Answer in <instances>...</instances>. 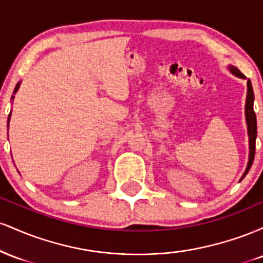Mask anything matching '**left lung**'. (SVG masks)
<instances>
[{
    "mask_svg": "<svg viewBox=\"0 0 263 263\" xmlns=\"http://www.w3.org/2000/svg\"><path fill=\"white\" fill-rule=\"evenodd\" d=\"M230 71L234 75H236L238 78H242L245 79V75L241 73L237 68L235 66H229ZM253 90L250 79L247 80V96H246V106H245V115H246V123H247V132H249V143H250V155H249V163H247V167L243 176L241 177V180L245 178L247 172L251 168L253 158H255V149H256V137H257V122H256V114L253 111Z\"/></svg>",
    "mask_w": 263,
    "mask_h": 263,
    "instance_id": "1",
    "label": "left lung"
}]
</instances>
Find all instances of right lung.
Segmentation results:
<instances>
[{"label": "right lung", "mask_w": 263, "mask_h": 263, "mask_svg": "<svg viewBox=\"0 0 263 263\" xmlns=\"http://www.w3.org/2000/svg\"><path fill=\"white\" fill-rule=\"evenodd\" d=\"M20 84H21V83H18L17 85H16V87H14V91H13V93H16V92H17L18 87H20ZM12 99H13V96H12ZM10 117H11V114L8 115V120H7V128H8V123H10Z\"/></svg>", "instance_id": "1"}]
</instances>
